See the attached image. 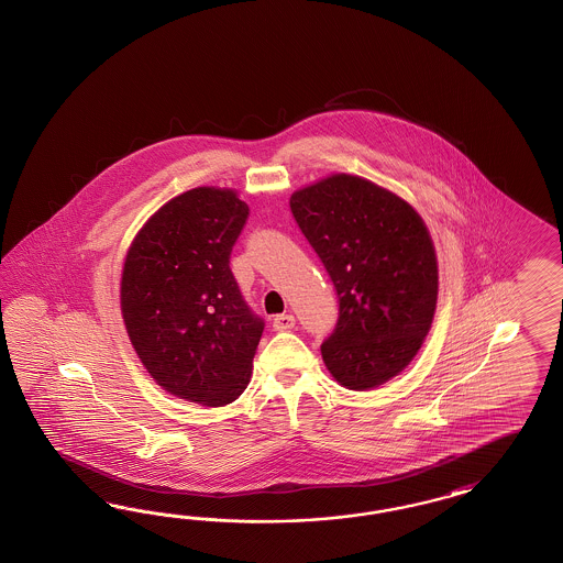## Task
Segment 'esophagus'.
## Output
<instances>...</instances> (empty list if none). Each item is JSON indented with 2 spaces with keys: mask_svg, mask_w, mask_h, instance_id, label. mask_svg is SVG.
I'll list each match as a JSON object with an SVG mask.
<instances>
[{
  "mask_svg": "<svg viewBox=\"0 0 563 563\" xmlns=\"http://www.w3.org/2000/svg\"><path fill=\"white\" fill-rule=\"evenodd\" d=\"M274 330H278V332H285V330H290V328H295V316H290V313H283V316H276L273 320Z\"/></svg>",
  "mask_w": 563,
  "mask_h": 563,
  "instance_id": "obj_1",
  "label": "esophagus"
}]
</instances>
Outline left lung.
I'll return each instance as SVG.
<instances>
[{"label": "left lung", "instance_id": "obj_1", "mask_svg": "<svg viewBox=\"0 0 563 563\" xmlns=\"http://www.w3.org/2000/svg\"><path fill=\"white\" fill-rule=\"evenodd\" d=\"M290 212L339 295V322L322 342L328 372L349 390L386 384L417 355L435 313L426 222L393 191L346 173L297 189Z\"/></svg>", "mask_w": 563, "mask_h": 563}]
</instances>
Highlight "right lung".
<instances>
[{
    "mask_svg": "<svg viewBox=\"0 0 563 563\" xmlns=\"http://www.w3.org/2000/svg\"><path fill=\"white\" fill-rule=\"evenodd\" d=\"M247 217L233 189H189L137 231L121 273V316L142 365L205 407L247 388L264 332L229 266Z\"/></svg>",
    "mask_w": 563,
    "mask_h": 563,
    "instance_id": "1",
    "label": "right lung"
}]
</instances>
